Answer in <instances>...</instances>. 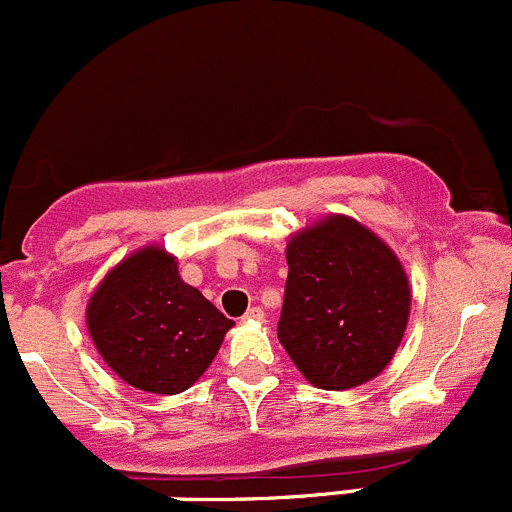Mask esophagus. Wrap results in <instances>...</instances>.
Here are the masks:
<instances>
[{
  "label": "esophagus",
  "instance_id": "obj_1",
  "mask_svg": "<svg viewBox=\"0 0 512 512\" xmlns=\"http://www.w3.org/2000/svg\"><path fill=\"white\" fill-rule=\"evenodd\" d=\"M242 321H265V310L250 308L245 315H242Z\"/></svg>",
  "mask_w": 512,
  "mask_h": 512
}]
</instances>
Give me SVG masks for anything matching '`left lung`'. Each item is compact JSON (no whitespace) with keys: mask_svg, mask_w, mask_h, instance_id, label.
<instances>
[{"mask_svg":"<svg viewBox=\"0 0 512 512\" xmlns=\"http://www.w3.org/2000/svg\"><path fill=\"white\" fill-rule=\"evenodd\" d=\"M409 303L394 252L356 219L328 217L290 240L278 338L310 384L353 389L386 369Z\"/></svg>","mask_w":512,"mask_h":512,"instance_id":"obj_1","label":"left lung"}]
</instances>
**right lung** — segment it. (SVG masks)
<instances>
[{
	"mask_svg": "<svg viewBox=\"0 0 512 512\" xmlns=\"http://www.w3.org/2000/svg\"><path fill=\"white\" fill-rule=\"evenodd\" d=\"M232 326L179 278L176 260L159 247L113 267L88 303V331L105 364L126 384L151 394L189 389Z\"/></svg>",
	"mask_w": 512,
	"mask_h": 512,
	"instance_id": "1",
	"label": "right lung"
}]
</instances>
